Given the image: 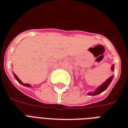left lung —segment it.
Segmentation results:
<instances>
[{"label": "left lung", "mask_w": 128, "mask_h": 128, "mask_svg": "<svg viewBox=\"0 0 128 128\" xmlns=\"http://www.w3.org/2000/svg\"><path fill=\"white\" fill-rule=\"evenodd\" d=\"M112 70H114V65L112 66ZM113 78H114V76H112L111 77H110L108 80H106V81L104 82L103 84H101L100 86L98 87V88H97V90L95 91V92H94V93H88L89 96H96V95L99 94L100 93H101V92H102L103 91H104V90H106L107 88H108V86H109V84H110L111 81H112Z\"/></svg>", "instance_id": "obj_1"}]
</instances>
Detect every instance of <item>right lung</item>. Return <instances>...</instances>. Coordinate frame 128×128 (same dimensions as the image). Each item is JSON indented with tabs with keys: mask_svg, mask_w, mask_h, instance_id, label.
Masks as SVG:
<instances>
[{
	"mask_svg": "<svg viewBox=\"0 0 128 128\" xmlns=\"http://www.w3.org/2000/svg\"><path fill=\"white\" fill-rule=\"evenodd\" d=\"M13 75H14V78H15V79L16 80H17V81L19 82V83H20V84H22V85L25 86H27V87H29V86H30V87H31V86H30L29 84H26V83H23V82H22V81H21L20 80H19V78H18L17 76H16V75H15V74H14V73H13Z\"/></svg>",
	"mask_w": 128,
	"mask_h": 128,
	"instance_id": "right-lung-1",
	"label": "right lung"
}]
</instances>
